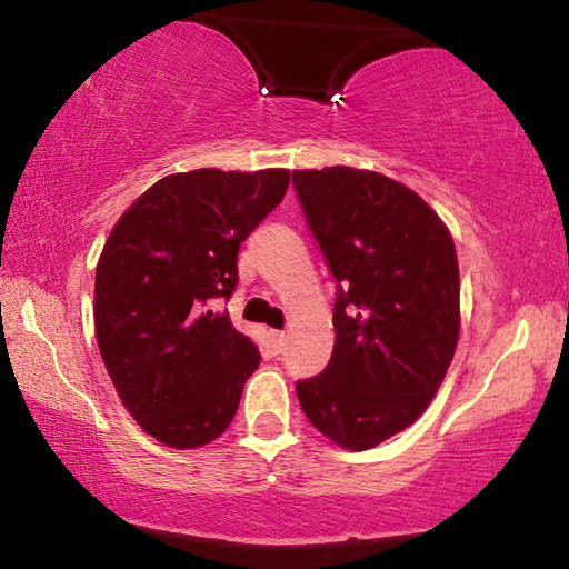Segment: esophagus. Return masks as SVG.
Instances as JSON below:
<instances>
[{"label":"esophagus","mask_w":569,"mask_h":569,"mask_svg":"<svg viewBox=\"0 0 569 569\" xmlns=\"http://www.w3.org/2000/svg\"><path fill=\"white\" fill-rule=\"evenodd\" d=\"M271 343H273L276 351H281L283 343H286V333L283 331H271Z\"/></svg>","instance_id":"esophagus-1"}]
</instances>
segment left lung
<instances>
[{
	"instance_id": "1",
	"label": "left lung",
	"mask_w": 569,
	"mask_h": 569,
	"mask_svg": "<svg viewBox=\"0 0 569 569\" xmlns=\"http://www.w3.org/2000/svg\"><path fill=\"white\" fill-rule=\"evenodd\" d=\"M293 188L339 281L331 361L296 393L323 437L363 451L411 427L447 377L459 339L455 240L381 172L293 170Z\"/></svg>"
}]
</instances>
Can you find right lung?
<instances>
[{
	"label": "right lung",
	"mask_w": 569,
	"mask_h": 569,
	"mask_svg": "<svg viewBox=\"0 0 569 569\" xmlns=\"http://www.w3.org/2000/svg\"><path fill=\"white\" fill-rule=\"evenodd\" d=\"M291 172L200 168L158 180L114 223L94 273V336L118 397L172 449L218 439L261 363L213 311L238 283V250L281 203Z\"/></svg>",
	"instance_id": "right-lung-1"
}]
</instances>
